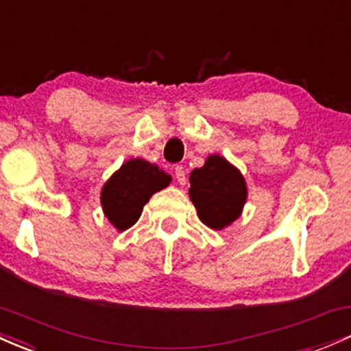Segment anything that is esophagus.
<instances>
[{"label":"esophagus","instance_id":"esophagus-1","mask_svg":"<svg viewBox=\"0 0 351 351\" xmlns=\"http://www.w3.org/2000/svg\"><path fill=\"white\" fill-rule=\"evenodd\" d=\"M175 178H176V182H178V184H182V186L186 183V173H184L183 167L175 168Z\"/></svg>","mask_w":351,"mask_h":351}]
</instances>
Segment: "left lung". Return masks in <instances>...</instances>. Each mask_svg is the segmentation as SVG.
<instances>
[{
  "label": "left lung",
  "mask_w": 351,
  "mask_h": 351,
  "mask_svg": "<svg viewBox=\"0 0 351 351\" xmlns=\"http://www.w3.org/2000/svg\"><path fill=\"white\" fill-rule=\"evenodd\" d=\"M190 198L198 218L213 230H223L241 215L246 202L243 175L219 155H210L190 175Z\"/></svg>",
  "instance_id": "8db88e82"
}]
</instances>
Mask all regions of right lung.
I'll list each match as a JSON object with an SVG mask.
<instances>
[{
  "label": "right lung",
  "mask_w": 351,
  "mask_h": 351,
  "mask_svg": "<svg viewBox=\"0 0 351 351\" xmlns=\"http://www.w3.org/2000/svg\"><path fill=\"white\" fill-rule=\"evenodd\" d=\"M169 183L171 176L156 165L141 158L128 160L103 186L101 206L105 217L118 232H125L138 221L148 199Z\"/></svg>",
  "instance_id": "obj_1"
}]
</instances>
